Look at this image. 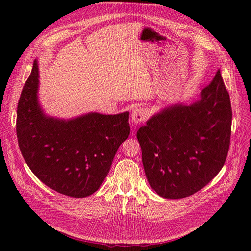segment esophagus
Listing matches in <instances>:
<instances>
[{
	"label": "esophagus",
	"mask_w": 251,
	"mask_h": 251,
	"mask_svg": "<svg viewBox=\"0 0 251 251\" xmlns=\"http://www.w3.org/2000/svg\"><path fill=\"white\" fill-rule=\"evenodd\" d=\"M149 111L147 109L144 108H136L133 113H132V116H131V119L134 124H140L142 123V121H144L146 119H148L149 117Z\"/></svg>",
	"instance_id": "obj_1"
}]
</instances>
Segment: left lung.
Instances as JSON below:
<instances>
[{
    "label": "left lung",
    "instance_id": "left-lung-1",
    "mask_svg": "<svg viewBox=\"0 0 251 251\" xmlns=\"http://www.w3.org/2000/svg\"><path fill=\"white\" fill-rule=\"evenodd\" d=\"M232 111L220 70L200 100L164 109L137 131L151 187L163 198L200 191L221 171L228 154Z\"/></svg>",
    "mask_w": 251,
    "mask_h": 251
}]
</instances>
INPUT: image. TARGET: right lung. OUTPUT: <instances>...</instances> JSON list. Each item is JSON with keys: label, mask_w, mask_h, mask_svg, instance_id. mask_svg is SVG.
Instances as JSON below:
<instances>
[{"label": "right lung", "mask_w": 251, "mask_h": 251, "mask_svg": "<svg viewBox=\"0 0 251 251\" xmlns=\"http://www.w3.org/2000/svg\"><path fill=\"white\" fill-rule=\"evenodd\" d=\"M39 68L23 87L17 136L29 169L48 187L73 198L95 193L110 171L119 146L130 135L128 112L89 113L71 120L45 116L37 102Z\"/></svg>", "instance_id": "1"}]
</instances>
